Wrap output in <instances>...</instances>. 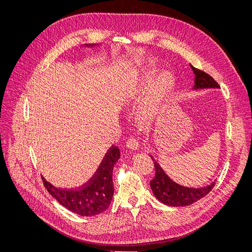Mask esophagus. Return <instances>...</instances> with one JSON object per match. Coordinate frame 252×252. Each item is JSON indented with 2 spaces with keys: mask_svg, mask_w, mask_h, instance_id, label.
<instances>
[{
  "mask_svg": "<svg viewBox=\"0 0 252 252\" xmlns=\"http://www.w3.org/2000/svg\"><path fill=\"white\" fill-rule=\"evenodd\" d=\"M126 147H127L129 150L136 151V150H139V142L136 141L134 138H130V139L126 142Z\"/></svg>",
  "mask_w": 252,
  "mask_h": 252,
  "instance_id": "esophagus-1",
  "label": "esophagus"
}]
</instances>
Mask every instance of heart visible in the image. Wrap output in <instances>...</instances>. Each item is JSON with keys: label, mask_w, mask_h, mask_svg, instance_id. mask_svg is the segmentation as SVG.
<instances>
[{"label": "heart", "mask_w": 252, "mask_h": 252, "mask_svg": "<svg viewBox=\"0 0 252 252\" xmlns=\"http://www.w3.org/2000/svg\"><path fill=\"white\" fill-rule=\"evenodd\" d=\"M143 81L136 79L130 88L129 97L131 100L139 99L142 94ZM174 89V79L171 74L164 72L158 74L147 88L146 94L139 107L138 116L144 122L153 121L161 112L168 97Z\"/></svg>", "instance_id": "heart-1"}]
</instances>
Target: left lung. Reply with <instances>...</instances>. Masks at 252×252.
<instances>
[{
	"instance_id": "left-lung-1",
	"label": "left lung",
	"mask_w": 252,
	"mask_h": 252,
	"mask_svg": "<svg viewBox=\"0 0 252 252\" xmlns=\"http://www.w3.org/2000/svg\"><path fill=\"white\" fill-rule=\"evenodd\" d=\"M191 69L194 73V84L192 90L203 89V88H219L218 83L207 73L201 71L190 64ZM154 159V165L156 170L155 178L151 181L150 185L155 197L165 205L172 207H180V206H189L204 196L207 195L214 187L215 182L210 185L202 188H188L177 184L164 171L156 159Z\"/></svg>"
}]
</instances>
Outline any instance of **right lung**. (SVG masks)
<instances>
[{"label":"right lung","instance_id":"add662e5","mask_svg":"<svg viewBox=\"0 0 252 252\" xmlns=\"http://www.w3.org/2000/svg\"><path fill=\"white\" fill-rule=\"evenodd\" d=\"M83 46L91 48L98 46V44H84ZM120 158L119 148L112 147L105 155L94 178L79 189L57 188L44 177H42V181L50 195L63 207L80 216H94L106 210L112 200V171Z\"/></svg>","mask_w":252,"mask_h":252}]
</instances>
